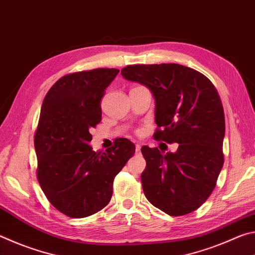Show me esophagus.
I'll use <instances>...</instances> for the list:
<instances>
[{
  "label": "esophagus",
  "instance_id": "34e87169",
  "mask_svg": "<svg viewBox=\"0 0 255 255\" xmlns=\"http://www.w3.org/2000/svg\"><path fill=\"white\" fill-rule=\"evenodd\" d=\"M140 147H141V146L139 144H136V152H139Z\"/></svg>",
  "mask_w": 255,
  "mask_h": 255
}]
</instances>
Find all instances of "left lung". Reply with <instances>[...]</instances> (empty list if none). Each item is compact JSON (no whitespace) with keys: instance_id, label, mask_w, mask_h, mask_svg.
<instances>
[{"instance_id":"8db88e82","label":"left lung","mask_w":255,"mask_h":255,"mask_svg":"<svg viewBox=\"0 0 255 255\" xmlns=\"http://www.w3.org/2000/svg\"><path fill=\"white\" fill-rule=\"evenodd\" d=\"M122 75L153 93L154 139L179 144L166 154L141 147L145 197L170 216L195 211L211 195L224 164L225 117L217 90L208 77L179 64L129 65Z\"/></svg>"}]
</instances>
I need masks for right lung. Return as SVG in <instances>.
I'll return each mask as SVG.
<instances>
[{
	"label": "right lung",
	"instance_id": "right-lung-1",
	"mask_svg": "<svg viewBox=\"0 0 255 255\" xmlns=\"http://www.w3.org/2000/svg\"><path fill=\"white\" fill-rule=\"evenodd\" d=\"M119 73L96 68L60 77L46 94L34 133L37 179L60 213L83 218L109 204L114 180L135 153V145L118 138L106 152L89 145L90 130L101 122V99Z\"/></svg>",
	"mask_w": 255,
	"mask_h": 255
}]
</instances>
